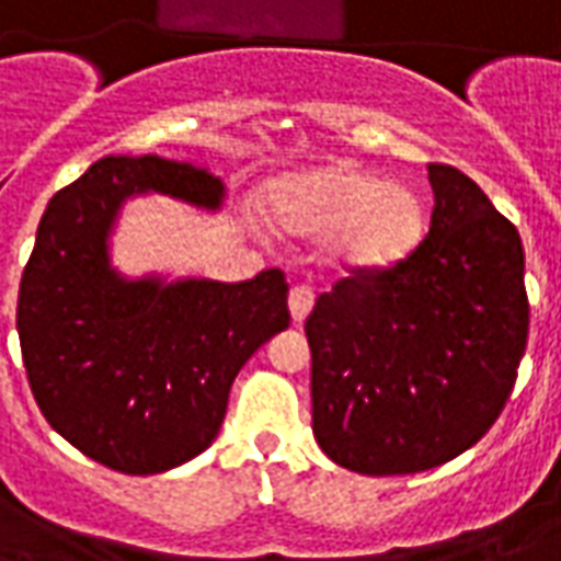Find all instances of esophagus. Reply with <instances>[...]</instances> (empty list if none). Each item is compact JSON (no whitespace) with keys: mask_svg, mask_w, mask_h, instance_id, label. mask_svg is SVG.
I'll return each mask as SVG.
<instances>
[{"mask_svg":"<svg viewBox=\"0 0 561 561\" xmlns=\"http://www.w3.org/2000/svg\"><path fill=\"white\" fill-rule=\"evenodd\" d=\"M312 306H316V291L306 288V285H294L291 294H288V309H291V318L297 324L306 321V316L312 312Z\"/></svg>","mask_w":561,"mask_h":561,"instance_id":"1","label":"esophagus"}]
</instances>
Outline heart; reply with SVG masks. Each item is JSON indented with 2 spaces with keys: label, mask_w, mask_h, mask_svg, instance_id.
Returning a JSON list of instances; mask_svg holds the SVG:
<instances>
[{
  "label": "heart",
  "mask_w": 561,
  "mask_h": 561,
  "mask_svg": "<svg viewBox=\"0 0 561 561\" xmlns=\"http://www.w3.org/2000/svg\"><path fill=\"white\" fill-rule=\"evenodd\" d=\"M270 213L288 233L324 240L330 264L348 273L400 264L426 228V209L414 188L354 164L285 176L270 192Z\"/></svg>",
  "instance_id": "heart-1"
}]
</instances>
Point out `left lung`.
<instances>
[{
	"mask_svg": "<svg viewBox=\"0 0 561 561\" xmlns=\"http://www.w3.org/2000/svg\"><path fill=\"white\" fill-rule=\"evenodd\" d=\"M435 207L412 255L352 273L306 318L312 433L360 474H414L499 421L529 336L517 228L481 185L430 164Z\"/></svg>",
	"mask_w": 561,
	"mask_h": 561,
	"instance_id": "left-lung-1",
	"label": "left lung"
}]
</instances>
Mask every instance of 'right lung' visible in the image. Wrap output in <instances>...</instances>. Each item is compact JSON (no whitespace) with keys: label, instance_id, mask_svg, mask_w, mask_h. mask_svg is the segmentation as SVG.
<instances>
[{"label":"right lung","instance_id":"1","mask_svg":"<svg viewBox=\"0 0 561 561\" xmlns=\"http://www.w3.org/2000/svg\"><path fill=\"white\" fill-rule=\"evenodd\" d=\"M140 192L219 209L225 185L188 161H95L44 209L18 333L32 397L56 433L107 469L159 474L213 445L233 378L291 312L282 270L237 285L123 279L107 237Z\"/></svg>","mask_w":561,"mask_h":561}]
</instances>
